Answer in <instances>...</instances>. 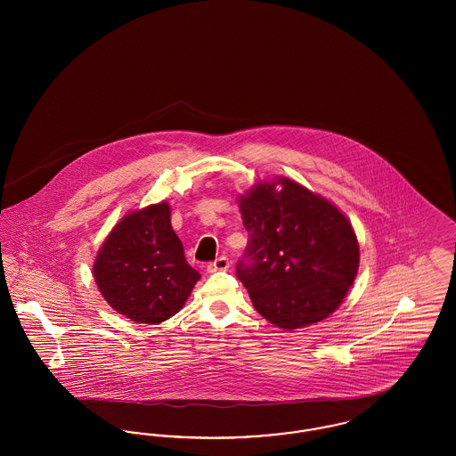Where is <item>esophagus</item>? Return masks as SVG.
<instances>
[{
    "label": "esophagus",
    "mask_w": 456,
    "mask_h": 456,
    "mask_svg": "<svg viewBox=\"0 0 456 456\" xmlns=\"http://www.w3.org/2000/svg\"><path fill=\"white\" fill-rule=\"evenodd\" d=\"M229 258L227 256H220L216 261H212V263H208V266H207V270L210 272V273H214V272H225L227 268H229Z\"/></svg>",
    "instance_id": "34e87169"
}]
</instances>
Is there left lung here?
<instances>
[{
	"label": "left lung",
	"mask_w": 456,
	"mask_h": 456,
	"mask_svg": "<svg viewBox=\"0 0 456 456\" xmlns=\"http://www.w3.org/2000/svg\"><path fill=\"white\" fill-rule=\"evenodd\" d=\"M239 208L249 240L236 272L255 309L283 330L323 322L359 270L348 218L287 177L255 184L239 196Z\"/></svg>",
	"instance_id": "8db88e82"
}]
</instances>
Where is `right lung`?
<instances>
[{"label": "right lung", "instance_id": "add662e5", "mask_svg": "<svg viewBox=\"0 0 456 456\" xmlns=\"http://www.w3.org/2000/svg\"><path fill=\"white\" fill-rule=\"evenodd\" d=\"M94 279L114 311L159 325L184 305L200 273L184 258L169 205L160 201L114 225L97 253Z\"/></svg>", "mask_w": 456, "mask_h": 456}]
</instances>
